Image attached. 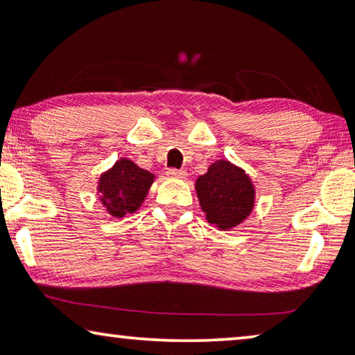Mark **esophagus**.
<instances>
[{"instance_id":"esophagus-1","label":"esophagus","mask_w":355,"mask_h":355,"mask_svg":"<svg viewBox=\"0 0 355 355\" xmlns=\"http://www.w3.org/2000/svg\"><path fill=\"white\" fill-rule=\"evenodd\" d=\"M166 174H168L169 178H173V179H186L187 178V173L184 171V169H174V168H171V169H168Z\"/></svg>"}]
</instances>
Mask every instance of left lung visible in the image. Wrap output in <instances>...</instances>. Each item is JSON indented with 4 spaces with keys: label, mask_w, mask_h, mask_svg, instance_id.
I'll return each instance as SVG.
<instances>
[{
    "label": "left lung",
    "mask_w": 355,
    "mask_h": 355,
    "mask_svg": "<svg viewBox=\"0 0 355 355\" xmlns=\"http://www.w3.org/2000/svg\"><path fill=\"white\" fill-rule=\"evenodd\" d=\"M196 192L207 221L227 231L244 223L255 207V186L241 166L221 158L197 178Z\"/></svg>",
    "instance_id": "8db88e82"
}]
</instances>
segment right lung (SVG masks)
<instances>
[{"instance_id":"obj_1","label":"right lung","mask_w":355,"mask_h":355,"mask_svg":"<svg viewBox=\"0 0 355 355\" xmlns=\"http://www.w3.org/2000/svg\"><path fill=\"white\" fill-rule=\"evenodd\" d=\"M155 181V174L139 168L132 159L119 158L113 166L100 174L96 196L108 215L124 218L142 207Z\"/></svg>"}]
</instances>
